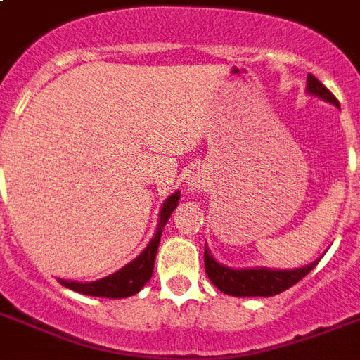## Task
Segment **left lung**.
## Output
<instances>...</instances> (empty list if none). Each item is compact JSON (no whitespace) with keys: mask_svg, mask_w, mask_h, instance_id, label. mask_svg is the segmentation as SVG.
Listing matches in <instances>:
<instances>
[{"mask_svg":"<svg viewBox=\"0 0 360 360\" xmlns=\"http://www.w3.org/2000/svg\"><path fill=\"white\" fill-rule=\"evenodd\" d=\"M307 89L312 95H318L323 101H329L335 106L340 108L338 98L321 84L314 75L308 72ZM203 262H205V273L209 280L219 288L222 293L231 297H273L278 295L299 280L304 278L312 271L318 262L310 263L302 269H293V271H273V269H230L220 265L209 254L207 246L203 252Z\"/></svg>","mask_w":360,"mask_h":360,"instance_id":"1","label":"left lung"}]
</instances>
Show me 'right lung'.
I'll return each instance as SVG.
<instances>
[{"label":"right lung","instance_id":"right-lung-1","mask_svg":"<svg viewBox=\"0 0 360 360\" xmlns=\"http://www.w3.org/2000/svg\"><path fill=\"white\" fill-rule=\"evenodd\" d=\"M179 203V192H175L164 202L162 211H160V222H158L157 233L147 245V248L141 252L140 256L136 257L134 262L124 265L117 273L110 274L106 278L95 280V282H67V280H59L65 288L72 291L84 293V295L93 297H108V299H123L138 293L143 285L149 282L153 276V267H155V256H157L158 243L162 236L164 224L168 222L169 214L174 213V209Z\"/></svg>","mask_w":360,"mask_h":360}]
</instances>
